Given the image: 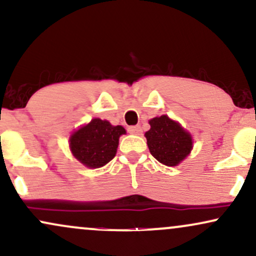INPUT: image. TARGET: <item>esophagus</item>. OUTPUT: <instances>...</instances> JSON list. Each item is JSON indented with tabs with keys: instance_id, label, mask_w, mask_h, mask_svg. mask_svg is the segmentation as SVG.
<instances>
[{
	"instance_id": "34e87169",
	"label": "esophagus",
	"mask_w": 256,
	"mask_h": 256,
	"mask_svg": "<svg viewBox=\"0 0 256 256\" xmlns=\"http://www.w3.org/2000/svg\"><path fill=\"white\" fill-rule=\"evenodd\" d=\"M128 131L132 134H140V125H134V126H128Z\"/></svg>"
}]
</instances>
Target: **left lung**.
<instances>
[{"mask_svg":"<svg viewBox=\"0 0 256 256\" xmlns=\"http://www.w3.org/2000/svg\"><path fill=\"white\" fill-rule=\"evenodd\" d=\"M150 130L146 132L150 154L166 166H177L189 155L192 148L190 134L167 116L152 118Z\"/></svg>","mask_w":256,"mask_h":256,"instance_id":"obj_1","label":"left lung"}]
</instances>
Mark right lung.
Listing matches in <instances>:
<instances>
[{
    "label": "right lung",
    "mask_w": 256,
    "mask_h": 256,
    "mask_svg": "<svg viewBox=\"0 0 256 256\" xmlns=\"http://www.w3.org/2000/svg\"><path fill=\"white\" fill-rule=\"evenodd\" d=\"M124 134L126 131L122 126H113L107 120L92 119L71 136L72 154L89 168H98L116 156L119 137Z\"/></svg>",
    "instance_id": "add662e5"
}]
</instances>
